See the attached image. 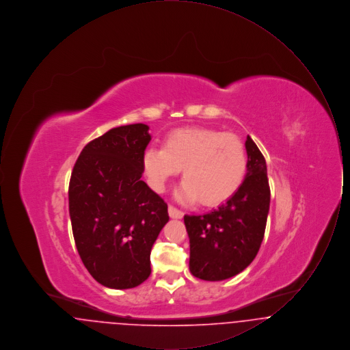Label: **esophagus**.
I'll list each match as a JSON object with an SVG mask.
<instances>
[{
    "instance_id": "1",
    "label": "esophagus",
    "mask_w": 350,
    "mask_h": 350,
    "mask_svg": "<svg viewBox=\"0 0 350 350\" xmlns=\"http://www.w3.org/2000/svg\"><path fill=\"white\" fill-rule=\"evenodd\" d=\"M167 213H169V217H173V219H181L183 217V211H181L180 208L169 204L167 207Z\"/></svg>"
}]
</instances>
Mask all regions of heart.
<instances>
[{
  "label": "heart",
  "instance_id": "heart-1",
  "mask_svg": "<svg viewBox=\"0 0 350 350\" xmlns=\"http://www.w3.org/2000/svg\"><path fill=\"white\" fill-rule=\"evenodd\" d=\"M142 167L150 187L161 193L183 169L178 197L214 207L232 198L248 169L239 136L208 127H183L167 133L163 148L143 153Z\"/></svg>",
  "mask_w": 350,
  "mask_h": 350
}]
</instances>
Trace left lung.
<instances>
[{"label":"left lung","mask_w":350,"mask_h":350,"mask_svg":"<svg viewBox=\"0 0 350 350\" xmlns=\"http://www.w3.org/2000/svg\"><path fill=\"white\" fill-rule=\"evenodd\" d=\"M248 169L232 198L204 215H185L190 239L189 267L194 277L221 281L243 271L261 247L270 204L267 161L247 137Z\"/></svg>","instance_id":"obj_1"}]
</instances>
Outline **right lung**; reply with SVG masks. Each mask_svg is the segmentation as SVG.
<instances>
[{
    "label": "right lung",
    "instance_id": "obj_1",
    "mask_svg": "<svg viewBox=\"0 0 350 350\" xmlns=\"http://www.w3.org/2000/svg\"><path fill=\"white\" fill-rule=\"evenodd\" d=\"M148 129L120 126L89 142L69 180L76 248L90 275L110 288L150 277V250L169 220L167 203L142 181Z\"/></svg>",
    "mask_w": 350,
    "mask_h": 350
}]
</instances>
